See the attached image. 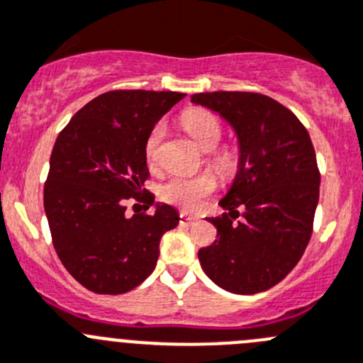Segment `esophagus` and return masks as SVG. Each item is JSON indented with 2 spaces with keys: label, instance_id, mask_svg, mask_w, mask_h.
Returning <instances> with one entry per match:
<instances>
[{
  "label": "esophagus",
  "instance_id": "obj_1",
  "mask_svg": "<svg viewBox=\"0 0 363 363\" xmlns=\"http://www.w3.org/2000/svg\"><path fill=\"white\" fill-rule=\"evenodd\" d=\"M179 218H181V223H184V225H191L199 220V218L191 216V214H188V213H181V216Z\"/></svg>",
  "mask_w": 363,
  "mask_h": 363
}]
</instances>
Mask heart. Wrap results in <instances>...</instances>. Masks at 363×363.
Listing matches in <instances>:
<instances>
[{"instance_id": "1", "label": "heart", "mask_w": 363, "mask_h": 363, "mask_svg": "<svg viewBox=\"0 0 363 363\" xmlns=\"http://www.w3.org/2000/svg\"><path fill=\"white\" fill-rule=\"evenodd\" d=\"M182 128L195 140L196 145L202 150H213L221 140V125L213 113L206 110H188L181 117ZM163 136V128L156 125L150 131L145 143V156L149 163L156 160L157 145ZM213 163L218 170L228 172L234 168L235 156L230 150H220L214 154ZM216 189V179L209 174L186 177V175H172L163 182L160 193L161 199L168 203L181 207L184 211H195L203 203V200Z\"/></svg>"}]
</instances>
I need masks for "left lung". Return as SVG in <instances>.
<instances>
[{
  "label": "left lung",
  "instance_id": "8db88e82",
  "mask_svg": "<svg viewBox=\"0 0 363 363\" xmlns=\"http://www.w3.org/2000/svg\"><path fill=\"white\" fill-rule=\"evenodd\" d=\"M191 103L220 115L239 147L220 200L225 213L209 218L218 239L199 250L200 266L228 293H262L289 275L312 235L321 177L311 136L293 111L260 94H195Z\"/></svg>",
  "mask_w": 363,
  "mask_h": 363
}]
</instances>
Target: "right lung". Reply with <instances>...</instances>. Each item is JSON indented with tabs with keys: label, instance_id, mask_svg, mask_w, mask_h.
Returning <instances> with one entry per match:
<instances>
[{
	"label": "right lung",
	"instance_id": "1",
	"mask_svg": "<svg viewBox=\"0 0 363 363\" xmlns=\"http://www.w3.org/2000/svg\"><path fill=\"white\" fill-rule=\"evenodd\" d=\"M184 94L115 90L84 104L56 138L44 186L52 245L70 275L97 294L135 289L156 267L160 241L179 225L175 207L143 193L145 143ZM131 196L150 215L125 214Z\"/></svg>",
	"mask_w": 363,
	"mask_h": 363
}]
</instances>
